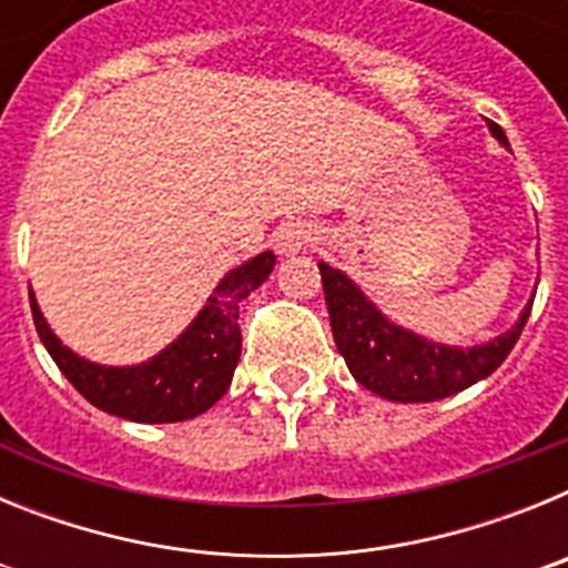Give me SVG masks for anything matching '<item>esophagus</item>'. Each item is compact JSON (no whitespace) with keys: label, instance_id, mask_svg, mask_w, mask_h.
<instances>
[{"label":"esophagus","instance_id":"1","mask_svg":"<svg viewBox=\"0 0 568 568\" xmlns=\"http://www.w3.org/2000/svg\"><path fill=\"white\" fill-rule=\"evenodd\" d=\"M310 244H313V230L304 222L284 224V227L278 230V235H275V247L284 255L301 253V250H307Z\"/></svg>","mask_w":568,"mask_h":568}]
</instances>
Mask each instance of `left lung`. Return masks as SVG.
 I'll use <instances>...</instances> for the list:
<instances>
[{"instance_id":"8db88e82","label":"left lung","mask_w":568,"mask_h":568,"mask_svg":"<svg viewBox=\"0 0 568 568\" xmlns=\"http://www.w3.org/2000/svg\"><path fill=\"white\" fill-rule=\"evenodd\" d=\"M489 130L504 148H509L500 124L489 122ZM318 270L335 346L344 355L349 373L369 393L386 400H398V404L440 400L484 381L504 364L531 313L529 301L515 327L489 344L460 349V346L426 341L386 321V315L373 301L341 270L329 267L327 261H318Z\"/></svg>"}]
</instances>
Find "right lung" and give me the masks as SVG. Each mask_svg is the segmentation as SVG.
Instances as JSON below:
<instances>
[{
    "label": "right lung",
    "mask_w": 568,
    "mask_h": 568,
    "mask_svg": "<svg viewBox=\"0 0 568 568\" xmlns=\"http://www.w3.org/2000/svg\"><path fill=\"white\" fill-rule=\"evenodd\" d=\"M273 267L275 255L267 250L230 270L193 324L168 349L135 366H102L79 358L48 327L33 293L30 313L50 358L90 404L139 424H175L207 413L227 393L241 355L239 304L267 281Z\"/></svg>",
    "instance_id": "right-lung-1"
}]
</instances>
